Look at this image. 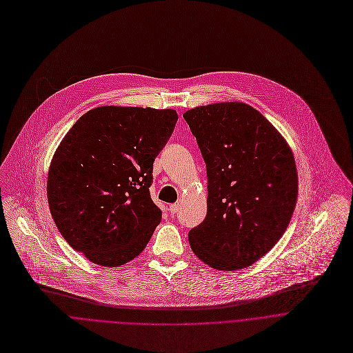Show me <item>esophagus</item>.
<instances>
[{"label": "esophagus", "mask_w": 353, "mask_h": 353, "mask_svg": "<svg viewBox=\"0 0 353 353\" xmlns=\"http://www.w3.org/2000/svg\"><path fill=\"white\" fill-rule=\"evenodd\" d=\"M178 208H179V205H178V204H171V205H170V208H168V211H170L171 214H175L176 211H178Z\"/></svg>", "instance_id": "obj_1"}]
</instances>
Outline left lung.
<instances>
[{"instance_id":"1","label":"left lung","mask_w":353,"mask_h":353,"mask_svg":"<svg viewBox=\"0 0 353 353\" xmlns=\"http://www.w3.org/2000/svg\"><path fill=\"white\" fill-rule=\"evenodd\" d=\"M207 168V216L193 253L221 271L245 268L284 235L298 199L291 148L253 107L232 101L183 114Z\"/></svg>"}]
</instances>
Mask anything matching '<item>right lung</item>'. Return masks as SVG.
<instances>
[{"label":"right lung","instance_id":"add662e5","mask_svg":"<svg viewBox=\"0 0 353 353\" xmlns=\"http://www.w3.org/2000/svg\"><path fill=\"white\" fill-rule=\"evenodd\" d=\"M175 110L104 105L88 111L50 164L47 197L63 239L92 263L118 267L143 252L161 210L150 197L153 163Z\"/></svg>","mask_w":353,"mask_h":353}]
</instances>
